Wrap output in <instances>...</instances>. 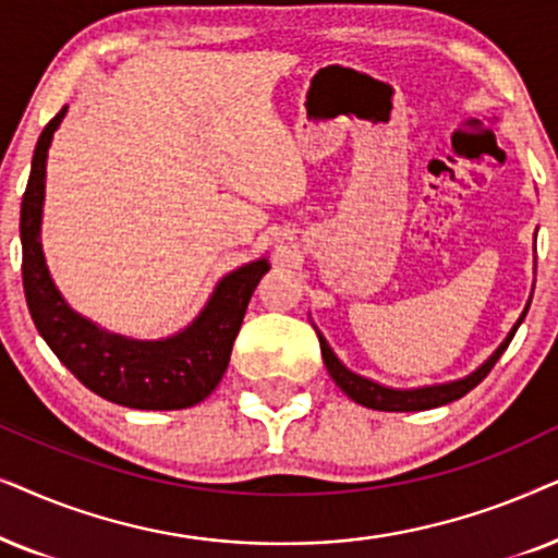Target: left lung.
Here are the masks:
<instances>
[{
    "label": "left lung",
    "instance_id": "obj_1",
    "mask_svg": "<svg viewBox=\"0 0 558 558\" xmlns=\"http://www.w3.org/2000/svg\"><path fill=\"white\" fill-rule=\"evenodd\" d=\"M525 314H529V311H523V316L518 318L515 326H512L508 339H505L502 344L497 347V352L489 356V360L477 369V373L464 377V380H454V383H447V385H434V388H418V390H392V388H385V385H377L373 380H367V377L354 375L352 369H347L344 365H341L339 356L331 352V347L326 344V339L322 337V333H318V331L316 333H318V344H322L324 365H326V369H329L331 380L337 383L339 388L354 400V403L373 408V411L405 413V411H428V408L447 405V403H451V400L464 398L472 388H477V385L489 375V369L495 367V362L500 360V354L505 352V349H508L510 339L515 337L518 326H521Z\"/></svg>",
    "mask_w": 558,
    "mask_h": 558
}]
</instances>
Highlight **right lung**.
I'll return each instance as SVG.
<instances>
[{
  "label": "right lung",
  "mask_w": 558,
  "mask_h": 558,
  "mask_svg": "<svg viewBox=\"0 0 558 558\" xmlns=\"http://www.w3.org/2000/svg\"><path fill=\"white\" fill-rule=\"evenodd\" d=\"M63 114L65 107L50 119L37 140L33 170L22 196V286L29 316L58 360L96 396L140 411H181L202 403L225 375L244 311L270 265L267 259H257L227 275L202 316L166 341L119 337L73 314L50 280L40 247L46 158Z\"/></svg>",
  "instance_id": "right-lung-1"
}]
</instances>
